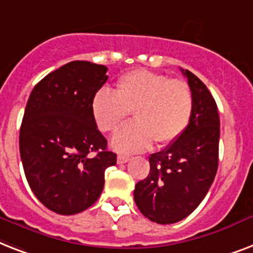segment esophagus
I'll use <instances>...</instances> for the list:
<instances>
[{
    "instance_id": "esophagus-1",
    "label": "esophagus",
    "mask_w": 253,
    "mask_h": 253,
    "mask_svg": "<svg viewBox=\"0 0 253 253\" xmlns=\"http://www.w3.org/2000/svg\"><path fill=\"white\" fill-rule=\"evenodd\" d=\"M129 159H130V158H129V157H126V155H117V163H119V165L126 163Z\"/></svg>"
}]
</instances>
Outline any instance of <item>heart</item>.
I'll return each mask as SVG.
<instances>
[{"label":"heart","mask_w":253,"mask_h":253,"mask_svg":"<svg viewBox=\"0 0 253 253\" xmlns=\"http://www.w3.org/2000/svg\"><path fill=\"white\" fill-rule=\"evenodd\" d=\"M132 112L134 123L119 129L112 146L137 153L153 145L167 146L187 129L193 112V95L187 82L137 69L119 78L116 90L100 88L91 100V114L102 132H112Z\"/></svg>","instance_id":"1"}]
</instances>
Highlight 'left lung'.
Here are the masks:
<instances>
[{
  "mask_svg": "<svg viewBox=\"0 0 253 253\" xmlns=\"http://www.w3.org/2000/svg\"><path fill=\"white\" fill-rule=\"evenodd\" d=\"M193 95V112L187 129L165 150L150 155L149 176L134 188L139 211L150 221L169 225L199 207L218 169L219 116L208 87L183 70Z\"/></svg>",
  "mask_w": 253,
  "mask_h": 253,
  "instance_id": "1",
  "label": "left lung"
}]
</instances>
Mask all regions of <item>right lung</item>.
<instances>
[{"label": "right lung", "mask_w": 253, "mask_h": 253, "mask_svg": "<svg viewBox=\"0 0 253 253\" xmlns=\"http://www.w3.org/2000/svg\"><path fill=\"white\" fill-rule=\"evenodd\" d=\"M107 66L72 61L45 76L28 98L19 151L28 185L40 203L62 215L90 208L116 165L91 114L95 92L108 80Z\"/></svg>", "instance_id": "add662e5"}]
</instances>
